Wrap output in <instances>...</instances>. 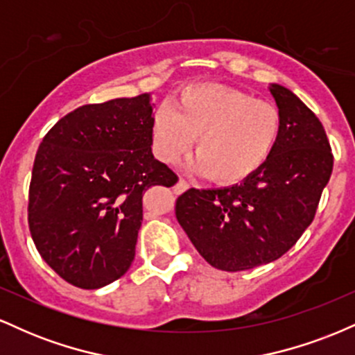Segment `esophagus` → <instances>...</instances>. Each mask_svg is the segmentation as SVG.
Listing matches in <instances>:
<instances>
[{
	"label": "esophagus",
	"mask_w": 355,
	"mask_h": 355,
	"mask_svg": "<svg viewBox=\"0 0 355 355\" xmlns=\"http://www.w3.org/2000/svg\"><path fill=\"white\" fill-rule=\"evenodd\" d=\"M189 187H190V185H189V183H187L185 180H178V182L173 185V193L180 195V193H183V191L189 190Z\"/></svg>",
	"instance_id": "esophagus-1"
}]
</instances>
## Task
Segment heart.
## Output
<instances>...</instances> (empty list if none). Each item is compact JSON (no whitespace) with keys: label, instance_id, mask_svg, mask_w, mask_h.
<instances>
[{"label":"heart","instance_id":"b5f03b06","mask_svg":"<svg viewBox=\"0 0 355 355\" xmlns=\"http://www.w3.org/2000/svg\"><path fill=\"white\" fill-rule=\"evenodd\" d=\"M282 118L267 101L240 89L217 85H190L172 107L153 113V152L164 164H177L197 138L195 173L218 183H239L268 160L279 141Z\"/></svg>","mask_w":355,"mask_h":355}]
</instances>
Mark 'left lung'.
Wrapping results in <instances>:
<instances>
[{"label":"left lung","mask_w":355,"mask_h":355,"mask_svg":"<svg viewBox=\"0 0 355 355\" xmlns=\"http://www.w3.org/2000/svg\"><path fill=\"white\" fill-rule=\"evenodd\" d=\"M280 118L279 141L254 175L223 189H190L175 215L211 267L248 270L274 262L312 223L334 158L319 118L294 92L270 83Z\"/></svg>","instance_id":"left-lung-1"}]
</instances>
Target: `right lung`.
<instances>
[{
  "mask_svg": "<svg viewBox=\"0 0 355 355\" xmlns=\"http://www.w3.org/2000/svg\"><path fill=\"white\" fill-rule=\"evenodd\" d=\"M152 95L85 105L43 138L28 223L40 255L80 288L115 282L132 266L150 187L177 175L152 153Z\"/></svg>",
  "mask_w": 355,
  "mask_h": 355,
  "instance_id": "right-lung-1",
  "label": "right lung"
}]
</instances>
